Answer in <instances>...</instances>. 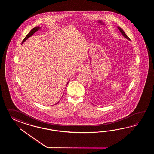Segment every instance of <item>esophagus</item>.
<instances>
[{
	"label": "esophagus",
	"instance_id": "obj_1",
	"mask_svg": "<svg viewBox=\"0 0 154 154\" xmlns=\"http://www.w3.org/2000/svg\"><path fill=\"white\" fill-rule=\"evenodd\" d=\"M83 70V69H82H82H80V71H83V70Z\"/></svg>",
	"mask_w": 154,
	"mask_h": 154
}]
</instances>
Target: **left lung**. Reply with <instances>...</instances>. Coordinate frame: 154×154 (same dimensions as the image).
I'll return each instance as SVG.
<instances>
[{
	"mask_svg": "<svg viewBox=\"0 0 154 154\" xmlns=\"http://www.w3.org/2000/svg\"><path fill=\"white\" fill-rule=\"evenodd\" d=\"M117 29H118L119 30V31L121 32V33H122V35H123V36H124V37L126 39H128L129 41H131V39H130V38L128 37V36H127L126 35V34H125V31L122 29H121L120 27H119V26H117Z\"/></svg>",
	"mask_w": 154,
	"mask_h": 154,
	"instance_id": "left-lung-1",
	"label": "left lung"
}]
</instances>
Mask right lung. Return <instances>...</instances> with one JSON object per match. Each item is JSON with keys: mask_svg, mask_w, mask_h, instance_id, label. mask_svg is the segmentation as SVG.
Wrapping results in <instances>:
<instances>
[{"mask_svg": "<svg viewBox=\"0 0 154 154\" xmlns=\"http://www.w3.org/2000/svg\"><path fill=\"white\" fill-rule=\"evenodd\" d=\"M41 29V27H39V26H38V27H34V28H33L32 29H31V31H30V32H29L27 35H26V37H25V38L23 39V42H22V44L25 41H26L27 39H28L30 37H31V36H32L37 31H38L39 29ZM69 81H70V80H69L68 82H67V84H66V85L68 84V82H69ZM59 103V101L57 103H56L55 105L56 104H58Z\"/></svg>", "mask_w": 154, "mask_h": 154, "instance_id": "right-lung-1", "label": "right lung"}]
</instances>
